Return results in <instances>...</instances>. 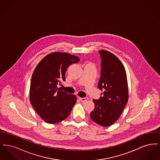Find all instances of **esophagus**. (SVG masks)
<instances>
[{
  "label": "esophagus",
  "mask_w": 160,
  "mask_h": 160,
  "mask_svg": "<svg viewBox=\"0 0 160 160\" xmlns=\"http://www.w3.org/2000/svg\"><path fill=\"white\" fill-rule=\"evenodd\" d=\"M78 99H79V100H80V101H82V102H84V101H87V100L88 99V97H84V98H80V97H79Z\"/></svg>",
  "instance_id": "1"
}]
</instances>
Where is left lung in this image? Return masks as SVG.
Listing matches in <instances>:
<instances>
[{
	"label": "left lung",
	"mask_w": 160,
	"mask_h": 160,
	"mask_svg": "<svg viewBox=\"0 0 160 160\" xmlns=\"http://www.w3.org/2000/svg\"><path fill=\"white\" fill-rule=\"evenodd\" d=\"M101 76L98 88L101 97L93 99L95 108L91 113L93 122L103 127L113 124L121 116L128 99L127 74L122 62L113 54L99 50Z\"/></svg>",
	"instance_id": "obj_1"
}]
</instances>
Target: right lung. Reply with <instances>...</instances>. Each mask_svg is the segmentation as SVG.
<instances>
[{"label":"right lung","instance_id":"right-lung-1","mask_svg":"<svg viewBox=\"0 0 160 160\" xmlns=\"http://www.w3.org/2000/svg\"><path fill=\"white\" fill-rule=\"evenodd\" d=\"M80 61L76 56L54 52L43 58L35 69L30 88L31 104L47 123L65 119L76 102V96L60 90L58 85L65 81V72L72 63Z\"/></svg>","mask_w":160,"mask_h":160}]
</instances>
